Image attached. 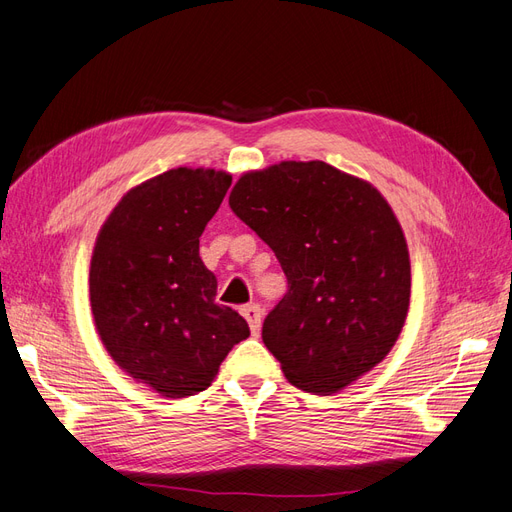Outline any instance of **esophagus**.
<instances>
[{"mask_svg":"<svg viewBox=\"0 0 512 512\" xmlns=\"http://www.w3.org/2000/svg\"><path fill=\"white\" fill-rule=\"evenodd\" d=\"M241 314H243V318L247 320V324H250V331H252L254 335H258V333H260V320H262L260 307H258V305H245V307L241 309Z\"/></svg>","mask_w":512,"mask_h":512,"instance_id":"1","label":"esophagus"}]
</instances>
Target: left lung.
Instances as JSON below:
<instances>
[{
	"label": "left lung",
	"instance_id": "obj_1",
	"mask_svg": "<svg viewBox=\"0 0 512 512\" xmlns=\"http://www.w3.org/2000/svg\"><path fill=\"white\" fill-rule=\"evenodd\" d=\"M228 205L286 273L262 342L288 382L331 395L374 369L410 305L408 243L384 196L327 162L290 160L241 175Z\"/></svg>",
	"mask_w": 512,
	"mask_h": 512
}]
</instances>
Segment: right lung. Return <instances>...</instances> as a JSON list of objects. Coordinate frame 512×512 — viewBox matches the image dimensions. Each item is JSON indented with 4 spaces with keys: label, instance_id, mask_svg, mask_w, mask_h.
Instances as JSON below:
<instances>
[{
    "label": "right lung",
    "instance_id": "right-lung-1",
    "mask_svg": "<svg viewBox=\"0 0 512 512\" xmlns=\"http://www.w3.org/2000/svg\"><path fill=\"white\" fill-rule=\"evenodd\" d=\"M230 183L224 170H166L123 196L96 239L89 299L98 335L128 376L164 397L205 391L250 335L243 316L215 303L218 280L198 254Z\"/></svg>",
    "mask_w": 512,
    "mask_h": 512
}]
</instances>
